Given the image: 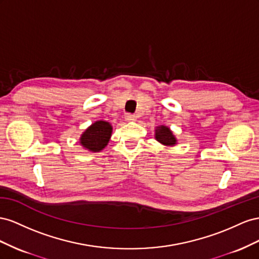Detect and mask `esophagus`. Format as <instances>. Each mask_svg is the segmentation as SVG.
Listing matches in <instances>:
<instances>
[{"instance_id":"1","label":"esophagus","mask_w":259,"mask_h":259,"mask_svg":"<svg viewBox=\"0 0 259 259\" xmlns=\"http://www.w3.org/2000/svg\"><path fill=\"white\" fill-rule=\"evenodd\" d=\"M124 119L127 120V121H134V120L137 119V117L134 114H127V115L124 116Z\"/></svg>"}]
</instances>
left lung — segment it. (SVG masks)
Returning <instances> with one entry per match:
<instances>
[{
    "instance_id": "1",
    "label": "left lung",
    "mask_w": 259,
    "mask_h": 259,
    "mask_svg": "<svg viewBox=\"0 0 259 259\" xmlns=\"http://www.w3.org/2000/svg\"><path fill=\"white\" fill-rule=\"evenodd\" d=\"M155 138L158 142L165 144V145H175L176 144V138L172 135V132L169 130L168 127H165V125H161V127H158L156 130H155Z\"/></svg>"
}]
</instances>
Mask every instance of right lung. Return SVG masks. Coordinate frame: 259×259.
I'll use <instances>...</instances> for the list:
<instances>
[{"instance_id": "add662e5", "label": "right lung", "mask_w": 259, "mask_h": 259, "mask_svg": "<svg viewBox=\"0 0 259 259\" xmlns=\"http://www.w3.org/2000/svg\"><path fill=\"white\" fill-rule=\"evenodd\" d=\"M112 136V125L106 121H97L89 127L80 138L81 145L92 152H100L107 145Z\"/></svg>"}]
</instances>
